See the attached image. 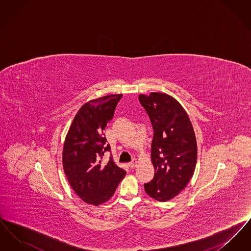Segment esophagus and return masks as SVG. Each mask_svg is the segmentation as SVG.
<instances>
[{
	"instance_id": "1",
	"label": "esophagus",
	"mask_w": 251,
	"mask_h": 251,
	"mask_svg": "<svg viewBox=\"0 0 251 251\" xmlns=\"http://www.w3.org/2000/svg\"><path fill=\"white\" fill-rule=\"evenodd\" d=\"M128 165H129V167H131V168H133V167L137 165V160L135 158H133Z\"/></svg>"
}]
</instances>
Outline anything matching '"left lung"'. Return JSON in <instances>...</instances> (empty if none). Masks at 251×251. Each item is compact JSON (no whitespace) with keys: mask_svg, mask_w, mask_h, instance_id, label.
<instances>
[{"mask_svg":"<svg viewBox=\"0 0 251 251\" xmlns=\"http://www.w3.org/2000/svg\"><path fill=\"white\" fill-rule=\"evenodd\" d=\"M150 117L154 134L151 161L154 177L145 191L158 201H167L182 191L197 164L198 147L188 115L171 96L153 92L138 96Z\"/></svg>","mask_w":251,"mask_h":251,"instance_id":"left-lung-1","label":"left lung"}]
</instances>
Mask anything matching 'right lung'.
<instances>
[{
    "label": "right lung",
    "instance_id": "obj_1",
    "mask_svg": "<svg viewBox=\"0 0 251 251\" xmlns=\"http://www.w3.org/2000/svg\"><path fill=\"white\" fill-rule=\"evenodd\" d=\"M122 95H108L88 101L72 121L63 149V167L70 184L84 202L100 205L114 195L126 171L112 157L102 165L110 146L103 133Z\"/></svg>",
    "mask_w": 251,
    "mask_h": 251
}]
</instances>
